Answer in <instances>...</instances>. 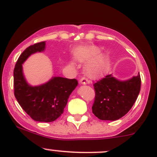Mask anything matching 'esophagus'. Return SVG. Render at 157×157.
Listing matches in <instances>:
<instances>
[{
    "mask_svg": "<svg viewBox=\"0 0 157 157\" xmlns=\"http://www.w3.org/2000/svg\"><path fill=\"white\" fill-rule=\"evenodd\" d=\"M80 82L82 85H86V84H89L90 82H91V81L88 80V79H86V77H82V78L80 80Z\"/></svg>",
    "mask_w": 157,
    "mask_h": 157,
    "instance_id": "esophagus-1",
    "label": "esophagus"
}]
</instances>
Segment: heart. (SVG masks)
<instances>
[{
  "instance_id": "obj_1",
  "label": "heart",
  "mask_w": 157,
  "mask_h": 157,
  "mask_svg": "<svg viewBox=\"0 0 157 157\" xmlns=\"http://www.w3.org/2000/svg\"><path fill=\"white\" fill-rule=\"evenodd\" d=\"M100 52L98 48L94 47V46L90 47L83 54L78 56L77 59L80 61L89 60L98 55ZM109 57L106 55L98 56L86 65L85 67V71L89 77L92 78L99 77L102 76L107 71L109 66Z\"/></svg>"
}]
</instances>
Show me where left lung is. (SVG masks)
<instances>
[{
    "label": "left lung",
    "instance_id": "8db88e82",
    "mask_svg": "<svg viewBox=\"0 0 157 157\" xmlns=\"http://www.w3.org/2000/svg\"><path fill=\"white\" fill-rule=\"evenodd\" d=\"M140 74L130 80L120 81L111 75L94 84L95 98L92 112L102 120H117L130 111L140 91Z\"/></svg>",
    "mask_w": 157,
    "mask_h": 157
}]
</instances>
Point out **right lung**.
<instances>
[{"instance_id": "obj_1", "label": "right lung", "mask_w": 157, "mask_h": 157, "mask_svg": "<svg viewBox=\"0 0 157 157\" xmlns=\"http://www.w3.org/2000/svg\"><path fill=\"white\" fill-rule=\"evenodd\" d=\"M45 45V41L32 45L20 55L14 68V94L20 105L32 120L50 122L63 113L69 95L78 82L76 79L54 77L46 83L38 86L27 83L22 64L32 54L44 51Z\"/></svg>"}]
</instances>
